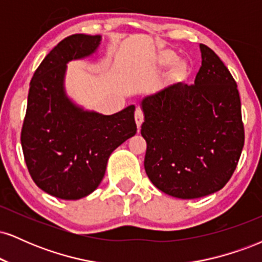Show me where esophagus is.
I'll use <instances>...</instances> for the list:
<instances>
[{
	"mask_svg": "<svg viewBox=\"0 0 262 262\" xmlns=\"http://www.w3.org/2000/svg\"><path fill=\"white\" fill-rule=\"evenodd\" d=\"M134 117H135V123H137V127H138V129H140L141 124H143V122H144L143 112H141L140 110H137V111H135Z\"/></svg>",
	"mask_w": 262,
	"mask_h": 262,
	"instance_id": "34e87169",
	"label": "esophagus"
}]
</instances>
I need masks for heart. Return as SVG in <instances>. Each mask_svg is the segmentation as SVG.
<instances>
[{
    "mask_svg": "<svg viewBox=\"0 0 262 262\" xmlns=\"http://www.w3.org/2000/svg\"><path fill=\"white\" fill-rule=\"evenodd\" d=\"M155 64L164 69L171 65L164 76V83L167 89H176L187 82L191 75V66L186 60H177V55L171 50H161L156 55Z\"/></svg>",
    "mask_w": 262,
    "mask_h": 262,
    "instance_id": "b5f03b06",
    "label": "heart"
}]
</instances>
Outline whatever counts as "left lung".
Returning a JSON list of instances; mask_svg holds the SVG:
<instances>
[{
	"mask_svg": "<svg viewBox=\"0 0 262 262\" xmlns=\"http://www.w3.org/2000/svg\"><path fill=\"white\" fill-rule=\"evenodd\" d=\"M200 49L194 85L166 87L141 101L146 175L164 193L182 200L223 188L244 146L235 80L210 48Z\"/></svg>",
	"mask_w": 262,
	"mask_h": 262,
	"instance_id": "1",
	"label": "left lung"
}]
</instances>
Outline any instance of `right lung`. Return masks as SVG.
I'll return each instance as SVG.
<instances>
[{"instance_id": "right-lung-1", "label": "right lung", "mask_w": 262, "mask_h": 262, "mask_svg": "<svg viewBox=\"0 0 262 262\" xmlns=\"http://www.w3.org/2000/svg\"><path fill=\"white\" fill-rule=\"evenodd\" d=\"M101 35L62 39L33 75L20 143L33 181L61 200H80L98 187L113 150L137 133L135 107L104 114L85 111L65 92L66 64L97 50Z\"/></svg>"}]
</instances>
